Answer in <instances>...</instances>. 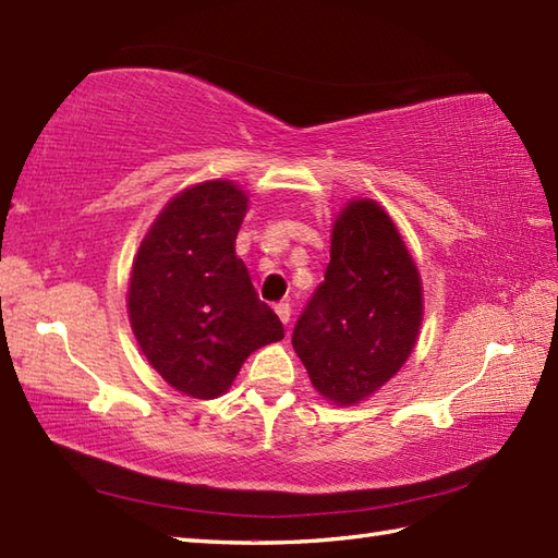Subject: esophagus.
I'll use <instances>...</instances> for the list:
<instances>
[{"label":"esophagus","mask_w":558,"mask_h":558,"mask_svg":"<svg viewBox=\"0 0 558 558\" xmlns=\"http://www.w3.org/2000/svg\"><path fill=\"white\" fill-rule=\"evenodd\" d=\"M276 314H278V318L282 324H290V314H292V310H290V304L288 302H280V304H276Z\"/></svg>","instance_id":"34e87169"}]
</instances>
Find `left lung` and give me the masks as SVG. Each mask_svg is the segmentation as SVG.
I'll return each mask as SVG.
<instances>
[{
    "label": "left lung",
    "instance_id": "8db88e82",
    "mask_svg": "<svg viewBox=\"0 0 558 558\" xmlns=\"http://www.w3.org/2000/svg\"><path fill=\"white\" fill-rule=\"evenodd\" d=\"M422 316V278L396 222L372 198L348 201L324 282L292 333L312 386L342 408L374 396L408 362Z\"/></svg>",
    "mask_w": 558,
    "mask_h": 558
}]
</instances>
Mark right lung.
<instances>
[{
	"label": "right lung",
	"mask_w": 558,
	"mask_h": 558,
	"mask_svg": "<svg viewBox=\"0 0 558 558\" xmlns=\"http://www.w3.org/2000/svg\"><path fill=\"white\" fill-rule=\"evenodd\" d=\"M248 196L208 180L172 196L141 242L126 306L141 352L174 390L228 393L244 360L286 336L234 254Z\"/></svg>",
	"instance_id": "1"
}]
</instances>
